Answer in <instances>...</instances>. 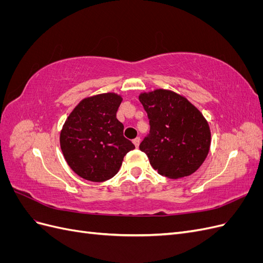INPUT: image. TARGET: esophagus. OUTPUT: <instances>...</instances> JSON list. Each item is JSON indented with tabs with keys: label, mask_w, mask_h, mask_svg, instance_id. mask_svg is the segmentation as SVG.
<instances>
[{
	"label": "esophagus",
	"mask_w": 263,
	"mask_h": 263,
	"mask_svg": "<svg viewBox=\"0 0 263 263\" xmlns=\"http://www.w3.org/2000/svg\"><path fill=\"white\" fill-rule=\"evenodd\" d=\"M133 142L135 144V146H136V147H139V144H140V138H139V137H136V138H135V139L133 140Z\"/></svg>",
	"instance_id": "esophagus-1"
}]
</instances>
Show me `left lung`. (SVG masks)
<instances>
[{
    "instance_id": "1",
    "label": "left lung",
    "mask_w": 263,
    "mask_h": 263,
    "mask_svg": "<svg viewBox=\"0 0 263 263\" xmlns=\"http://www.w3.org/2000/svg\"><path fill=\"white\" fill-rule=\"evenodd\" d=\"M139 101L150 124L139 149L153 168L169 179L194 173L211 148L210 125L200 109L183 95L164 89L142 92Z\"/></svg>"
}]
</instances>
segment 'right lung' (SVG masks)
<instances>
[{"mask_svg": "<svg viewBox=\"0 0 263 263\" xmlns=\"http://www.w3.org/2000/svg\"><path fill=\"white\" fill-rule=\"evenodd\" d=\"M123 98L114 92L83 99L67 117L60 133V147L67 163L79 177L92 182L113 178L125 155L135 149L124 137L116 118Z\"/></svg>", "mask_w": 263, "mask_h": 263, "instance_id": "1", "label": "right lung"}]
</instances>
